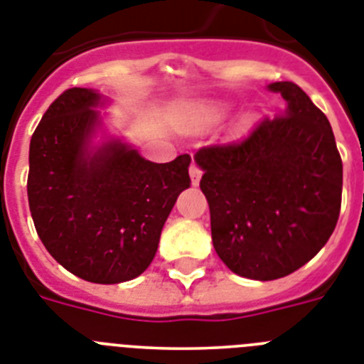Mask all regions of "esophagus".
<instances>
[{
    "mask_svg": "<svg viewBox=\"0 0 364 364\" xmlns=\"http://www.w3.org/2000/svg\"><path fill=\"white\" fill-rule=\"evenodd\" d=\"M189 176H191V184L193 186H199V182H200V176H203V171L199 169V167H197V165H191V167H189Z\"/></svg>",
    "mask_w": 364,
    "mask_h": 364,
    "instance_id": "obj_1",
    "label": "esophagus"
}]
</instances>
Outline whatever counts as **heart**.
Returning <instances> with one entry per match:
<instances>
[{"mask_svg":"<svg viewBox=\"0 0 364 364\" xmlns=\"http://www.w3.org/2000/svg\"><path fill=\"white\" fill-rule=\"evenodd\" d=\"M232 104L227 100H206L188 106L182 111L184 122L195 128H212L223 122L232 111ZM249 124V117H243L240 121V128H245Z\"/></svg>","mask_w":364,"mask_h":364,"instance_id":"obj_1","label":"heart"}]
</instances>
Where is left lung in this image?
<instances>
[{"mask_svg":"<svg viewBox=\"0 0 364 364\" xmlns=\"http://www.w3.org/2000/svg\"><path fill=\"white\" fill-rule=\"evenodd\" d=\"M287 102L240 143L200 149V189L212 242L240 277L273 281L311 260L337 227L342 160L331 124L292 81L269 83Z\"/></svg>","mask_w":364,"mask_h":364,"instance_id":"left-lung-1","label":"left lung"}]
</instances>
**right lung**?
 Here are the masks:
<instances>
[{
  "label": "right lung",
  "instance_id": "add662e5",
  "mask_svg": "<svg viewBox=\"0 0 364 364\" xmlns=\"http://www.w3.org/2000/svg\"><path fill=\"white\" fill-rule=\"evenodd\" d=\"M109 98L95 89L63 92L29 143L27 199L48 253L89 283L135 279L156 257L178 195L189 188V154L145 160L106 126Z\"/></svg>",
  "mask_w": 364,
  "mask_h": 364
}]
</instances>
